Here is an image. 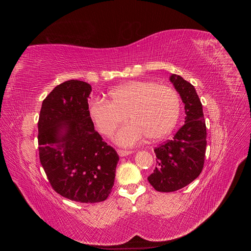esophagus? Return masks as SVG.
<instances>
[{"label":"esophagus","mask_w":251,"mask_h":251,"mask_svg":"<svg viewBox=\"0 0 251 251\" xmlns=\"http://www.w3.org/2000/svg\"><path fill=\"white\" fill-rule=\"evenodd\" d=\"M117 153H118V155H119L120 157H126V156H127V155L132 154L133 151H124V150H118V151H117Z\"/></svg>","instance_id":"34e87169"}]
</instances>
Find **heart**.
<instances>
[{
	"mask_svg": "<svg viewBox=\"0 0 251 251\" xmlns=\"http://www.w3.org/2000/svg\"><path fill=\"white\" fill-rule=\"evenodd\" d=\"M110 101L95 100L88 113L96 130L111 136L117 126L131 120L117 132L115 141L121 147H132L144 136L155 141L168 136L176 126L180 100L176 91L151 80H132L112 89Z\"/></svg>",
	"mask_w": 251,
	"mask_h": 251,
	"instance_id": "b5f03b06",
	"label": "heart"
}]
</instances>
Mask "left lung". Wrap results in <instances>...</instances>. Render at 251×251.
<instances>
[{"instance_id": "1", "label": "left lung", "mask_w": 251, "mask_h": 251, "mask_svg": "<svg viewBox=\"0 0 251 251\" xmlns=\"http://www.w3.org/2000/svg\"><path fill=\"white\" fill-rule=\"evenodd\" d=\"M170 81L184 103L186 116L173 139L154 150L157 164L148 180L156 191L163 193L178 191L198 177L206 150V126L195 87L177 74H172Z\"/></svg>"}]
</instances>
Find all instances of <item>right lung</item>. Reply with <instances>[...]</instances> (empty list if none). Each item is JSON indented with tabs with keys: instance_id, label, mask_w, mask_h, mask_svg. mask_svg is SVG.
Returning <instances> with one entry per match:
<instances>
[{
	"instance_id": "1",
	"label": "right lung",
	"mask_w": 251,
	"mask_h": 251,
	"mask_svg": "<svg viewBox=\"0 0 251 251\" xmlns=\"http://www.w3.org/2000/svg\"><path fill=\"white\" fill-rule=\"evenodd\" d=\"M90 83L67 80L45 98L39 118L40 160L54 191L80 203L104 201L119 157L94 130Z\"/></svg>"
}]
</instances>
